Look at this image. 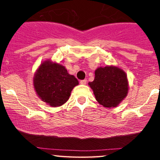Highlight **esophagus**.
<instances>
[{"label":"esophagus","mask_w":160,"mask_h":160,"mask_svg":"<svg viewBox=\"0 0 160 160\" xmlns=\"http://www.w3.org/2000/svg\"><path fill=\"white\" fill-rule=\"evenodd\" d=\"M80 84H82V85H85V84H86V82H87V80H80Z\"/></svg>","instance_id":"34e87169"}]
</instances>
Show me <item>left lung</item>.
Segmentation results:
<instances>
[{
  "label": "left lung",
  "mask_w": 160,
  "mask_h": 160,
  "mask_svg": "<svg viewBox=\"0 0 160 160\" xmlns=\"http://www.w3.org/2000/svg\"><path fill=\"white\" fill-rule=\"evenodd\" d=\"M89 85L95 99L105 108L117 107L128 94L126 74L115 66L100 67L95 71V79Z\"/></svg>",
  "instance_id": "8db88e82"
}]
</instances>
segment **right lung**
I'll return each mask as SVG.
<instances>
[{
    "label": "right lung",
    "instance_id": "obj_1",
    "mask_svg": "<svg viewBox=\"0 0 160 160\" xmlns=\"http://www.w3.org/2000/svg\"><path fill=\"white\" fill-rule=\"evenodd\" d=\"M33 83L43 102L51 107H58L68 100L71 91L79 82L63 65L47 60L37 70Z\"/></svg>",
    "mask_w": 160,
    "mask_h": 160
}]
</instances>
